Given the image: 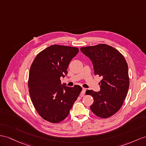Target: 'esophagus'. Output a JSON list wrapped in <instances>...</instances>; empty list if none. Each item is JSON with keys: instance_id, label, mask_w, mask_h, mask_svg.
<instances>
[{"instance_id": "obj_1", "label": "esophagus", "mask_w": 146, "mask_h": 146, "mask_svg": "<svg viewBox=\"0 0 146 146\" xmlns=\"http://www.w3.org/2000/svg\"><path fill=\"white\" fill-rule=\"evenodd\" d=\"M85 92H86V89H85V88H83V89H82V91H81V97L84 96V94H85Z\"/></svg>"}]
</instances>
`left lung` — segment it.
Here are the masks:
<instances>
[{
	"label": "left lung",
	"mask_w": 146,
	"mask_h": 146,
	"mask_svg": "<svg viewBox=\"0 0 146 146\" xmlns=\"http://www.w3.org/2000/svg\"><path fill=\"white\" fill-rule=\"evenodd\" d=\"M81 51L92 61L94 74L102 78L100 91L86 92L94 98L90 109L99 117L109 118L120 109L128 93V64L120 52L107 44L81 47Z\"/></svg>",
	"instance_id": "1"
}]
</instances>
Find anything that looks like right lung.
<instances>
[{
  "instance_id": "add662e5",
  "label": "right lung",
  "mask_w": 146,
  "mask_h": 146,
  "mask_svg": "<svg viewBox=\"0 0 146 146\" xmlns=\"http://www.w3.org/2000/svg\"><path fill=\"white\" fill-rule=\"evenodd\" d=\"M78 52L77 47L52 45L37 54L31 66L28 88L31 101L40 117L50 123L67 117L82 91L80 86L68 87L60 80L67 74L69 63Z\"/></svg>"
}]
</instances>
